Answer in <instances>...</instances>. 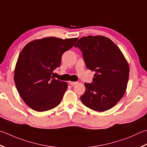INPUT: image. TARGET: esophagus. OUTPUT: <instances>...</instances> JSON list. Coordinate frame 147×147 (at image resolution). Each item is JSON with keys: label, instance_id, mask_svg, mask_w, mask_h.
I'll return each mask as SVG.
<instances>
[{"label": "esophagus", "instance_id": "34e87169", "mask_svg": "<svg viewBox=\"0 0 147 147\" xmlns=\"http://www.w3.org/2000/svg\"><path fill=\"white\" fill-rule=\"evenodd\" d=\"M69 83L70 85H75L76 83H77V82H71V81H70V82H69Z\"/></svg>", "mask_w": 147, "mask_h": 147}]
</instances>
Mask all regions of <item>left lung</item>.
<instances>
[{"label": "left lung", "mask_w": 147, "mask_h": 147, "mask_svg": "<svg viewBox=\"0 0 147 147\" xmlns=\"http://www.w3.org/2000/svg\"><path fill=\"white\" fill-rule=\"evenodd\" d=\"M74 47L82 51L88 69L96 72L92 83H85V92L80 97L87 107L105 111L115 106L127 87L129 65L119 48L102 36L80 38Z\"/></svg>", "instance_id": "1"}]
</instances>
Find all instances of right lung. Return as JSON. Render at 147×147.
Masks as SVG:
<instances>
[{"label": "right lung", "instance_id": "right-lung-1", "mask_svg": "<svg viewBox=\"0 0 147 147\" xmlns=\"http://www.w3.org/2000/svg\"><path fill=\"white\" fill-rule=\"evenodd\" d=\"M77 40L78 37H44L30 41L22 49L14 68V80L20 96L32 110L48 111L61 102L67 83L51 75L61 64L63 53Z\"/></svg>", "mask_w": 147, "mask_h": 147}]
</instances>
